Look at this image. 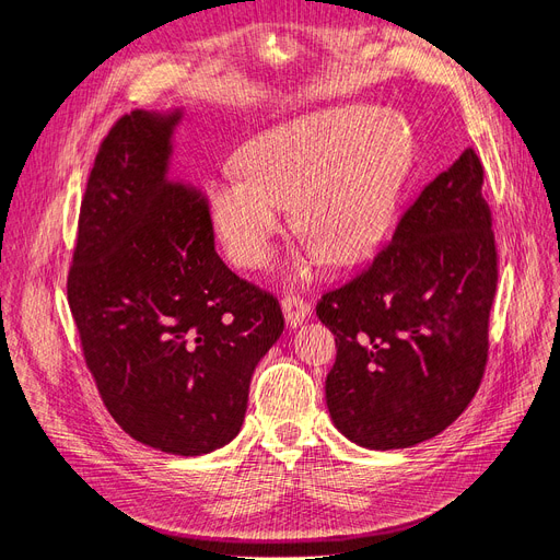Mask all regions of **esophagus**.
Instances as JSON below:
<instances>
[{
  "mask_svg": "<svg viewBox=\"0 0 560 560\" xmlns=\"http://www.w3.org/2000/svg\"><path fill=\"white\" fill-rule=\"evenodd\" d=\"M282 313H284L287 327L296 329L311 315V306L303 299H299V296H284L282 299Z\"/></svg>",
  "mask_w": 560,
  "mask_h": 560,
  "instance_id": "1",
  "label": "esophagus"
}]
</instances>
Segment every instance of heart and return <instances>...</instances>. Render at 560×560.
I'll return each instance as SVG.
<instances>
[{"label": "heart", "mask_w": 560, "mask_h": 560, "mask_svg": "<svg viewBox=\"0 0 560 560\" xmlns=\"http://www.w3.org/2000/svg\"><path fill=\"white\" fill-rule=\"evenodd\" d=\"M413 165V140L395 116L366 105L301 114L243 147L241 167L210 186L208 214L233 264L270 259L292 202L306 245L292 261L308 278L322 261L366 259L395 224Z\"/></svg>", "instance_id": "obj_1"}]
</instances>
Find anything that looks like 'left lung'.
Returning <instances> with one entry per match:
<instances>
[{
  "mask_svg": "<svg viewBox=\"0 0 560 560\" xmlns=\"http://www.w3.org/2000/svg\"><path fill=\"white\" fill-rule=\"evenodd\" d=\"M483 167L465 149L425 186L369 270L322 296L336 336L325 383L336 430L371 451L444 432L481 383L498 284Z\"/></svg>",
  "mask_w": 560,
  "mask_h": 560,
  "instance_id": "8db88e82",
  "label": "left lung"
}]
</instances>
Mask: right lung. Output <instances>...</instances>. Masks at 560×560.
Returning <instances> with one entry per match:
<instances>
[{
  "mask_svg": "<svg viewBox=\"0 0 560 560\" xmlns=\"http://www.w3.org/2000/svg\"><path fill=\"white\" fill-rule=\"evenodd\" d=\"M184 107L118 118L81 202L67 299L107 411L135 442L206 455L241 432L278 301L214 252L206 200L171 175Z\"/></svg>",
  "mask_w": 560,
  "mask_h": 560,
  "instance_id": "obj_1",
  "label": "right lung"
}]
</instances>
